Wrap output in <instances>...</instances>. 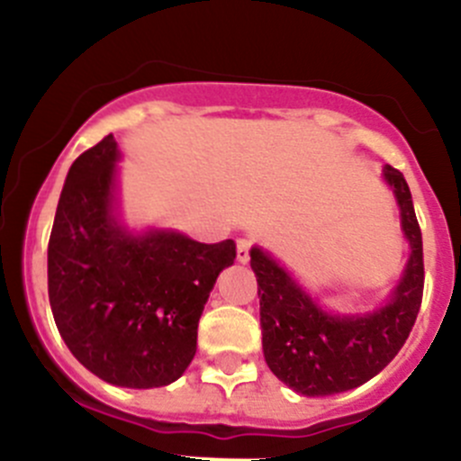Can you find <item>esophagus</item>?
I'll return each mask as SVG.
<instances>
[{
	"instance_id": "obj_1",
	"label": "esophagus",
	"mask_w": 461,
	"mask_h": 461,
	"mask_svg": "<svg viewBox=\"0 0 461 461\" xmlns=\"http://www.w3.org/2000/svg\"><path fill=\"white\" fill-rule=\"evenodd\" d=\"M236 258H239V263H248L249 260V240L248 239L236 240Z\"/></svg>"
}]
</instances>
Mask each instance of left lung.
Instances as JSON below:
<instances>
[{
  "label": "left lung",
  "instance_id": "obj_1",
  "mask_svg": "<svg viewBox=\"0 0 461 461\" xmlns=\"http://www.w3.org/2000/svg\"><path fill=\"white\" fill-rule=\"evenodd\" d=\"M402 213L411 258L388 303L368 314H332L296 283L276 258L252 248L260 296L263 355L269 370L305 397L346 393L379 375L406 343L424 294V248L402 171L384 167Z\"/></svg>",
  "mask_w": 461,
  "mask_h": 461
}]
</instances>
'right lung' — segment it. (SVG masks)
Masks as SVG:
<instances>
[{
  "label": "right lung",
  "instance_id": "1",
  "mask_svg": "<svg viewBox=\"0 0 461 461\" xmlns=\"http://www.w3.org/2000/svg\"><path fill=\"white\" fill-rule=\"evenodd\" d=\"M118 160V142L106 136L68 169L49 240V301L86 370L122 388H160L192 364L198 321L236 243L124 227Z\"/></svg>",
  "mask_w": 461,
  "mask_h": 461
}]
</instances>
